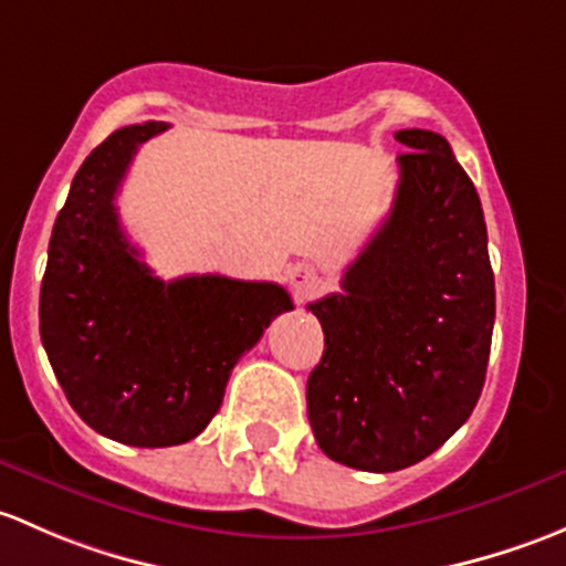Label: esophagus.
<instances>
[{
	"instance_id": "obj_1",
	"label": "esophagus",
	"mask_w": 566,
	"mask_h": 566,
	"mask_svg": "<svg viewBox=\"0 0 566 566\" xmlns=\"http://www.w3.org/2000/svg\"><path fill=\"white\" fill-rule=\"evenodd\" d=\"M289 283L296 294H311V291L318 289L322 277H318V272L311 264H296L289 270Z\"/></svg>"
}]
</instances>
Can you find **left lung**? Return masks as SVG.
I'll list each match as a JSON object with an SVG mask.
<instances>
[{
    "label": "left lung",
    "instance_id": "8db88e82",
    "mask_svg": "<svg viewBox=\"0 0 566 566\" xmlns=\"http://www.w3.org/2000/svg\"><path fill=\"white\" fill-rule=\"evenodd\" d=\"M392 209L311 302L324 354L307 378V419L326 458L400 471L439 450L471 417L491 357L496 285L474 182L444 136L395 133Z\"/></svg>",
    "mask_w": 566,
    "mask_h": 566
}]
</instances>
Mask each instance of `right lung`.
I'll return each mask as SVG.
<instances>
[{
	"label": "right lung",
	"instance_id": "1",
	"mask_svg": "<svg viewBox=\"0 0 566 566\" xmlns=\"http://www.w3.org/2000/svg\"><path fill=\"white\" fill-rule=\"evenodd\" d=\"M166 122L122 127L92 149L56 214L40 285V337L75 413L106 439L174 447L196 439L272 318L283 285L188 275L160 281L116 214V190Z\"/></svg>",
	"mask_w": 566,
	"mask_h": 566
}]
</instances>
